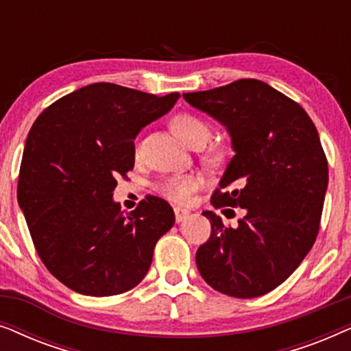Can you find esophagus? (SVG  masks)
<instances>
[{
    "instance_id": "1",
    "label": "esophagus",
    "mask_w": 351,
    "mask_h": 351,
    "mask_svg": "<svg viewBox=\"0 0 351 351\" xmlns=\"http://www.w3.org/2000/svg\"><path fill=\"white\" fill-rule=\"evenodd\" d=\"M174 214H176V220H177V222H182V220H185V219L190 215L189 210L182 209V208H176V209H174Z\"/></svg>"
}]
</instances>
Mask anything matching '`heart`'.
Instances as JSON below:
<instances>
[{
  "label": "heart",
  "mask_w": 351,
  "mask_h": 351,
  "mask_svg": "<svg viewBox=\"0 0 351 351\" xmlns=\"http://www.w3.org/2000/svg\"><path fill=\"white\" fill-rule=\"evenodd\" d=\"M171 126L174 132L184 141L186 145L196 147L204 145L210 137V126L209 123L203 119L198 114L193 113H180L172 118ZM138 145L136 147V152L138 153ZM223 150L220 148H214L209 153V158L213 161H220L223 158ZM203 186V179L199 176H182V177H172V179H166L160 185V193L167 198L172 203L185 204L189 203L191 195L196 190Z\"/></svg>",
  "instance_id": "1"
}]
</instances>
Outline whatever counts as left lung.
<instances>
[{
	"label": "left lung",
	"mask_w": 351,
	"mask_h": 351,
	"mask_svg": "<svg viewBox=\"0 0 351 351\" xmlns=\"http://www.w3.org/2000/svg\"><path fill=\"white\" fill-rule=\"evenodd\" d=\"M184 99L228 129L237 153L210 203L244 209L234 228L204 210L210 237L196 267L225 295L261 297L295 271L318 237L329 180L318 131L299 104L258 80Z\"/></svg>",
	"instance_id": "8db88e82"
}]
</instances>
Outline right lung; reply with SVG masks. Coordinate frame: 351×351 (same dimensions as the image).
<instances>
[{
  "label": "right lung",
  "mask_w": 351,
  "mask_h": 351,
  "mask_svg": "<svg viewBox=\"0 0 351 351\" xmlns=\"http://www.w3.org/2000/svg\"><path fill=\"white\" fill-rule=\"evenodd\" d=\"M179 97L94 83L56 100L33 123L19 204L41 262L71 291L117 295L145 278L174 210L148 195L124 214L112 196L118 177L132 171L138 131Z\"/></svg>",
  "instance_id": "right-lung-1"
}]
</instances>
